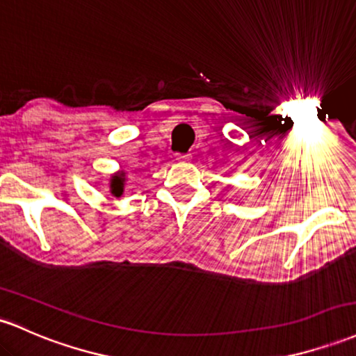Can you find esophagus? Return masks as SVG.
Returning a JSON list of instances; mask_svg holds the SVG:
<instances>
[{"label":"esophagus","mask_w":356,"mask_h":356,"mask_svg":"<svg viewBox=\"0 0 356 356\" xmlns=\"http://www.w3.org/2000/svg\"><path fill=\"white\" fill-rule=\"evenodd\" d=\"M177 160H182V162H184V160H189V155H177V157H175Z\"/></svg>","instance_id":"obj_1"}]
</instances>
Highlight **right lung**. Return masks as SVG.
<instances>
[{
	"label": "right lung",
	"mask_w": 356,
	"mask_h": 356,
	"mask_svg": "<svg viewBox=\"0 0 356 356\" xmlns=\"http://www.w3.org/2000/svg\"><path fill=\"white\" fill-rule=\"evenodd\" d=\"M123 182H124L123 172H121V174H118V175H115V177L111 179V184H109V187H111V194H113V196L120 197L121 194H123V186H124Z\"/></svg>",
	"instance_id": "1"
}]
</instances>
